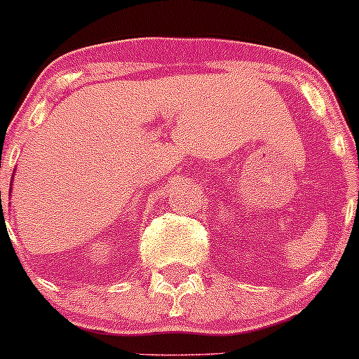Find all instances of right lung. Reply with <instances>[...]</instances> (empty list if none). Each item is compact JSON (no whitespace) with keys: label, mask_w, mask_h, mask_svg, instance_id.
<instances>
[{"label":"right lung","mask_w":359,"mask_h":359,"mask_svg":"<svg viewBox=\"0 0 359 359\" xmlns=\"http://www.w3.org/2000/svg\"><path fill=\"white\" fill-rule=\"evenodd\" d=\"M0 203H1V192H0Z\"/></svg>","instance_id":"obj_1"}]
</instances>
